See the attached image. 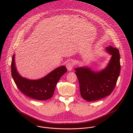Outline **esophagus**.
<instances>
[{"label":"esophagus","instance_id":"esophagus-1","mask_svg":"<svg viewBox=\"0 0 133 133\" xmlns=\"http://www.w3.org/2000/svg\"><path fill=\"white\" fill-rule=\"evenodd\" d=\"M66 67L69 71H71L73 68V64L71 62H68L66 64Z\"/></svg>","mask_w":133,"mask_h":133}]
</instances>
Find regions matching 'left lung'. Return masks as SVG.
<instances>
[{
    "label": "left lung",
    "mask_w": 133,
    "mask_h": 133,
    "mask_svg": "<svg viewBox=\"0 0 133 133\" xmlns=\"http://www.w3.org/2000/svg\"><path fill=\"white\" fill-rule=\"evenodd\" d=\"M112 55L107 67L100 71H92L88 66L75 69L82 97L88 101L102 99L110 95L116 84L120 72L119 50L112 46L105 48Z\"/></svg>",
    "instance_id": "obj_1"
}]
</instances>
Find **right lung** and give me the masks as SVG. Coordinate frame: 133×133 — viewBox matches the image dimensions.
I'll return each instance as SVG.
<instances>
[{"instance_id":"right-lung-1","label":"right lung","mask_w":133,"mask_h":133,"mask_svg":"<svg viewBox=\"0 0 133 133\" xmlns=\"http://www.w3.org/2000/svg\"><path fill=\"white\" fill-rule=\"evenodd\" d=\"M66 71V67L63 65L39 79H28L19 74L15 65V54L12 57L11 73L16 85L23 94L38 100H47L53 96L57 82Z\"/></svg>"}]
</instances>
